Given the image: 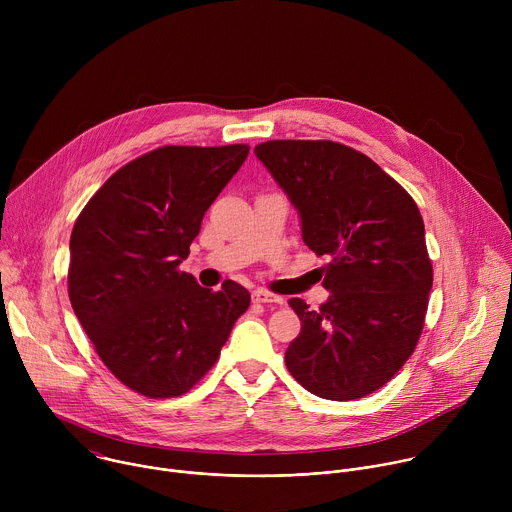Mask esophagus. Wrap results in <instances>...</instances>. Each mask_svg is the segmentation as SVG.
<instances>
[{
  "mask_svg": "<svg viewBox=\"0 0 512 512\" xmlns=\"http://www.w3.org/2000/svg\"><path fill=\"white\" fill-rule=\"evenodd\" d=\"M253 302H257V304H283V298L275 296V294H271V291H265V289H255L253 291Z\"/></svg>",
  "mask_w": 512,
  "mask_h": 512,
  "instance_id": "1",
  "label": "esophagus"
}]
</instances>
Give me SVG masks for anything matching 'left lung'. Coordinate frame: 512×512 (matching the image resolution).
Here are the masks:
<instances>
[{
  "label": "left lung",
  "instance_id": "left-lung-1",
  "mask_svg": "<svg viewBox=\"0 0 512 512\" xmlns=\"http://www.w3.org/2000/svg\"><path fill=\"white\" fill-rule=\"evenodd\" d=\"M257 160L300 214L302 239L328 255L330 298L308 310L285 364L304 389L352 401L389 383L421 336L433 283L415 200L371 158L336 141L277 139Z\"/></svg>",
  "mask_w": 512,
  "mask_h": 512
}]
</instances>
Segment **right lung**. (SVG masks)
<instances>
[{
    "instance_id": "add662e5",
    "label": "right lung",
    "mask_w": 512,
    "mask_h": 512,
    "mask_svg": "<svg viewBox=\"0 0 512 512\" xmlns=\"http://www.w3.org/2000/svg\"><path fill=\"white\" fill-rule=\"evenodd\" d=\"M249 145H164L119 168L70 235L68 296L105 367L152 399L190 391L216 362L249 291L200 287L178 265Z\"/></svg>"
}]
</instances>
